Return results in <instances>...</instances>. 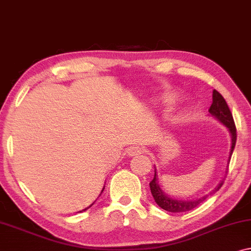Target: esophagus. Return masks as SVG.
Listing matches in <instances>:
<instances>
[{"label":"esophagus","mask_w":251,"mask_h":251,"mask_svg":"<svg viewBox=\"0 0 251 251\" xmlns=\"http://www.w3.org/2000/svg\"><path fill=\"white\" fill-rule=\"evenodd\" d=\"M143 152V149L141 147H138V145H133V147L128 148L127 150V153H128L129 156H134V155H138L141 154V153Z\"/></svg>","instance_id":"obj_1"}]
</instances>
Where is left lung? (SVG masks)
<instances>
[{
    "label": "left lung",
    "mask_w": 251,
    "mask_h": 251,
    "mask_svg": "<svg viewBox=\"0 0 251 251\" xmlns=\"http://www.w3.org/2000/svg\"><path fill=\"white\" fill-rule=\"evenodd\" d=\"M208 111L211 113V115L218 118L220 122L223 123V124L226 125L230 130L231 138H232V141H231V150H230V155H229V162H230L231 155H232L233 149L235 147V142H237V128H235V124H234L232 114H231L229 106H227V103L226 100H224L221 93L216 91V90H213V102L211 104V107H209ZM222 185H223V181L220 182V185L213 190L212 194L218 192V190L222 187ZM150 189H151V194L153 198H154L155 203L158 204L161 208L171 213H182V212L190 211V209L198 206L201 203H203L207 197V196H204L200 198V200H194V201H180V200H174V198L167 196L166 194L162 192L158 184L155 169H154V177H153L152 181L150 182Z\"/></svg>",
    "instance_id": "1"
}]
</instances>
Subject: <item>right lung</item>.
Wrapping results in <instances>:
<instances>
[{"mask_svg": "<svg viewBox=\"0 0 251 251\" xmlns=\"http://www.w3.org/2000/svg\"><path fill=\"white\" fill-rule=\"evenodd\" d=\"M103 189H104V188H102V192H103ZM102 192H101V193H102ZM100 195H101V194H100ZM91 206H92V204H91V205H90V206H89V207H91ZM89 207H87V208H85V209H88ZM85 209H83V211H85ZM80 212H82V211H80Z\"/></svg>", "mask_w": 251, "mask_h": 251, "instance_id": "right-lung-1", "label": "right lung"}]
</instances>
